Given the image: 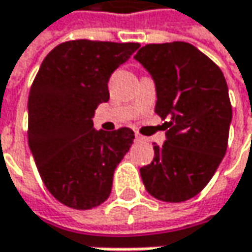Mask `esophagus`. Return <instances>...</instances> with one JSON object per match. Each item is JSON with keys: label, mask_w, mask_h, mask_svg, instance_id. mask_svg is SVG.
Instances as JSON below:
<instances>
[{"label": "esophagus", "mask_w": 252, "mask_h": 252, "mask_svg": "<svg viewBox=\"0 0 252 252\" xmlns=\"http://www.w3.org/2000/svg\"><path fill=\"white\" fill-rule=\"evenodd\" d=\"M135 140H138V141H146V138H144L143 135H140V134H135Z\"/></svg>", "instance_id": "esophagus-1"}]
</instances>
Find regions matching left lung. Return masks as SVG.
<instances>
[{"mask_svg":"<svg viewBox=\"0 0 252 252\" xmlns=\"http://www.w3.org/2000/svg\"><path fill=\"white\" fill-rule=\"evenodd\" d=\"M134 58L155 81V112L168 120L166 141L155 144L152 163L140 168L143 184L158 200H189L209 184L226 153L232 106L225 76L187 42L150 43Z\"/></svg>","mask_w":252,"mask_h":252,"instance_id":"1","label":"left lung"}]
</instances>
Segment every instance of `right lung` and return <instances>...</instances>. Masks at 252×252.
<instances>
[{
    "label": "right lung",
    "instance_id": "1",
    "mask_svg": "<svg viewBox=\"0 0 252 252\" xmlns=\"http://www.w3.org/2000/svg\"><path fill=\"white\" fill-rule=\"evenodd\" d=\"M138 43L78 39L55 46L29 93V147L48 191L63 204L89 210L111 194L114 172L134 131H96L97 105L109 100L111 74Z\"/></svg>",
    "mask_w": 252,
    "mask_h": 252
}]
</instances>
